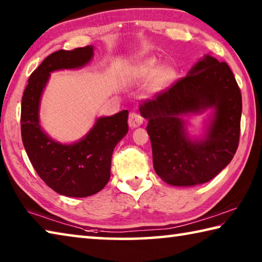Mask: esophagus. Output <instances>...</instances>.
I'll use <instances>...</instances> for the list:
<instances>
[{
    "instance_id": "1",
    "label": "esophagus",
    "mask_w": 262,
    "mask_h": 262,
    "mask_svg": "<svg viewBox=\"0 0 262 262\" xmlns=\"http://www.w3.org/2000/svg\"><path fill=\"white\" fill-rule=\"evenodd\" d=\"M142 123H143V118L141 117V114H139V113H132L129 115V119H128V125H129V127L132 128V129L140 127Z\"/></svg>"
}]
</instances>
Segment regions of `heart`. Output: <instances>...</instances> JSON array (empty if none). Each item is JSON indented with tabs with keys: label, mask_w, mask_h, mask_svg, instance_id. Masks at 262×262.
<instances>
[{
	"label": "heart",
	"mask_w": 262,
	"mask_h": 262,
	"mask_svg": "<svg viewBox=\"0 0 262 262\" xmlns=\"http://www.w3.org/2000/svg\"><path fill=\"white\" fill-rule=\"evenodd\" d=\"M127 74L132 81L144 82L150 79L148 91L151 95H158L165 91L174 82L177 76L176 69L172 66H162L158 68L155 59H144L136 62L128 69Z\"/></svg>",
	"instance_id": "1"
}]
</instances>
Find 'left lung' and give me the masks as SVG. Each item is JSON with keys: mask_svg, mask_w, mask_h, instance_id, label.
<instances>
[{"mask_svg": "<svg viewBox=\"0 0 262 262\" xmlns=\"http://www.w3.org/2000/svg\"><path fill=\"white\" fill-rule=\"evenodd\" d=\"M159 178L171 186L208 183L236 154L241 134L242 95L225 62L205 55L187 76L141 105ZM208 113L203 133L188 129L190 115Z\"/></svg>", "mask_w": 262, "mask_h": 262, "instance_id": "1", "label": "left lung"}]
</instances>
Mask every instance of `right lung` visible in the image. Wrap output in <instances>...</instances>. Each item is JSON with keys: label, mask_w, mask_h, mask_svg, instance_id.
Segmentation results:
<instances>
[{"label": "right lung", "mask_w": 262, "mask_h": 262, "mask_svg": "<svg viewBox=\"0 0 262 262\" xmlns=\"http://www.w3.org/2000/svg\"><path fill=\"white\" fill-rule=\"evenodd\" d=\"M94 51L86 46L52 53L31 74L21 98V140L30 162L48 187L69 198H86L105 187L113 150L128 133L127 110L97 118L86 134L72 143L52 139L41 126V97L51 74L84 68Z\"/></svg>", "instance_id": "1"}]
</instances>
